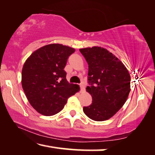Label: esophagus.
<instances>
[{
	"mask_svg": "<svg viewBox=\"0 0 155 155\" xmlns=\"http://www.w3.org/2000/svg\"><path fill=\"white\" fill-rule=\"evenodd\" d=\"M80 85V87L81 88V89H84V83H80V84H79Z\"/></svg>",
	"mask_w": 155,
	"mask_h": 155,
	"instance_id": "esophagus-1",
	"label": "esophagus"
}]
</instances>
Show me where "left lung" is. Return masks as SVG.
Returning <instances> with one entry per match:
<instances>
[{"label":"left lung","instance_id":"obj_1","mask_svg":"<svg viewBox=\"0 0 155 155\" xmlns=\"http://www.w3.org/2000/svg\"><path fill=\"white\" fill-rule=\"evenodd\" d=\"M89 65L87 91L92 103L83 111L96 121L106 120L125 104L130 91V75L119 59L101 47L80 49Z\"/></svg>","mask_w":155,"mask_h":155}]
</instances>
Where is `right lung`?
<instances>
[{"label":"right lung","mask_w":155,"mask_h":155,"mask_svg":"<svg viewBox=\"0 0 155 155\" xmlns=\"http://www.w3.org/2000/svg\"><path fill=\"white\" fill-rule=\"evenodd\" d=\"M74 52V48L61 44L46 45L35 51L23 65V91L32 107L41 114H58L68 97L79 91V86L68 82L64 70Z\"/></svg>","instance_id":"right-lung-1"}]
</instances>
